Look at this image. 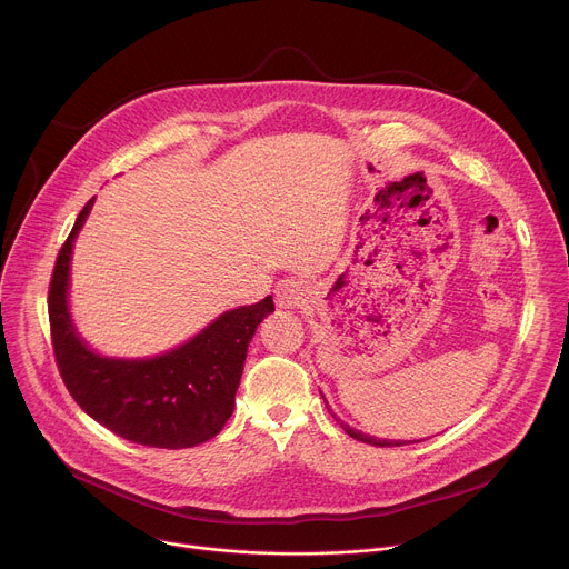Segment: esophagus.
<instances>
[{"instance_id":"obj_1","label":"esophagus","mask_w":569,"mask_h":569,"mask_svg":"<svg viewBox=\"0 0 569 569\" xmlns=\"http://www.w3.org/2000/svg\"><path fill=\"white\" fill-rule=\"evenodd\" d=\"M274 299L279 308H299L308 299V290L297 279H283L274 288Z\"/></svg>"}]
</instances>
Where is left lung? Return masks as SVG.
Wrapping results in <instances>:
<instances>
[{"mask_svg": "<svg viewBox=\"0 0 569 569\" xmlns=\"http://www.w3.org/2000/svg\"><path fill=\"white\" fill-rule=\"evenodd\" d=\"M327 408H329V405H327ZM331 412V410H329ZM336 417V415H333ZM336 421H340V419H336ZM340 426H342V430L349 435V437H353V439H358V441H365V443H371V446H380V448H391V446H405V441H387V439H376V437H369V435H362L360 430H353V428H349L347 423H342L340 421ZM410 443V441H408Z\"/></svg>", "mask_w": 569, "mask_h": 569, "instance_id": "1", "label": "left lung"}]
</instances>
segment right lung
Instances as JSON below:
<instances>
[{
    "label": "right lung",
    "mask_w": 569,
    "mask_h": 569,
    "mask_svg": "<svg viewBox=\"0 0 569 569\" xmlns=\"http://www.w3.org/2000/svg\"><path fill=\"white\" fill-rule=\"evenodd\" d=\"M92 204L94 198L78 213L49 283L51 342L62 382L94 421L132 443L169 450L204 443L233 412L248 345L274 301L268 295L259 303L227 310L164 356L117 360L94 353L78 338L67 310L73 238Z\"/></svg>",
    "instance_id": "add662e5"
}]
</instances>
